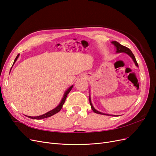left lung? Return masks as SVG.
I'll use <instances>...</instances> for the list:
<instances>
[{"mask_svg":"<svg viewBox=\"0 0 156 156\" xmlns=\"http://www.w3.org/2000/svg\"><path fill=\"white\" fill-rule=\"evenodd\" d=\"M112 43L113 44H114V45H115V47H116V53H127V55H129L131 56V57L132 58V59L133 60L135 65L136 66H138V64H137V62H136V59H135V56H134V55L133 54V53H132L131 51L129 48H126V47H125V46H124V45H122L120 44L119 43V42H117V41H112ZM89 101H90V105H91L92 109V111H93L94 112L97 113V114H100V115H107V114H105V113H102V112H99V111H98L97 110H96L95 108H94V107H93V105H92V103H91L90 96V98H89Z\"/></svg>","mask_w":156,"mask_h":156,"instance_id":"8db88e82","label":"left lung"}]
</instances>
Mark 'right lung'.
<instances>
[{
    "label": "right lung",
    "mask_w": 156,
    "mask_h": 156,
    "mask_svg": "<svg viewBox=\"0 0 156 156\" xmlns=\"http://www.w3.org/2000/svg\"><path fill=\"white\" fill-rule=\"evenodd\" d=\"M19 56H20V54L17 55V56H16V58L15 60H14V62H13V63L16 62V61L17 59L18 58ZM72 88H73V85L71 86V87L67 90V91L65 92L64 96V97H63V98H62V101H61V102L60 103V104H59L57 107H56L55 108H54V109H53V110L49 111V112H48L45 113V114H44V115H40V116H28V117L30 118V119H32L40 120V119H46V118L50 117V116H53V115H55L56 113L58 112L61 110V108H62V105H63V104H64L65 101H66V97H67V96H68V94L69 92L71 91V90L72 89Z\"/></svg>",
    "instance_id": "obj_1"
}]
</instances>
